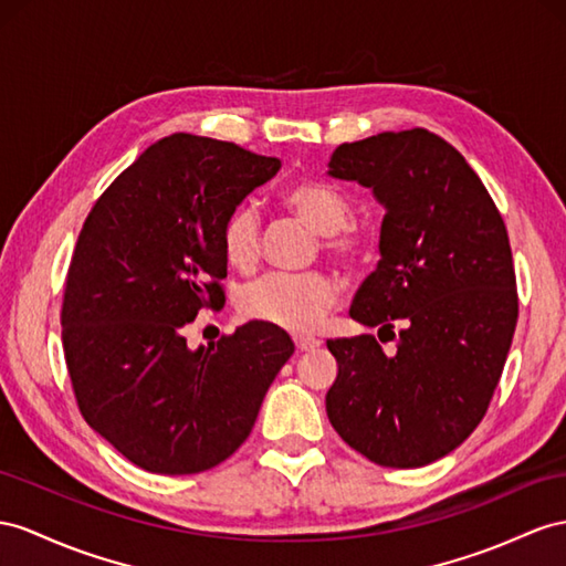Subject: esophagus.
I'll use <instances>...</instances> for the list:
<instances>
[{"label":"esophagus","instance_id":"34e87169","mask_svg":"<svg viewBox=\"0 0 566 566\" xmlns=\"http://www.w3.org/2000/svg\"><path fill=\"white\" fill-rule=\"evenodd\" d=\"M294 344H296L298 352H313V349H317V346H321V342H317V339L301 337V335L294 337Z\"/></svg>","mask_w":566,"mask_h":566}]
</instances>
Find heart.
I'll return each instance as SVG.
<instances>
[{"instance_id": "b5f03b06", "label": "heart", "mask_w": 566, "mask_h": 566, "mask_svg": "<svg viewBox=\"0 0 566 566\" xmlns=\"http://www.w3.org/2000/svg\"><path fill=\"white\" fill-rule=\"evenodd\" d=\"M282 202L317 234L327 237L325 249L346 263L368 253V234L349 224L352 200L325 181H301L289 186ZM222 249L239 270L258 263L263 251V229L253 206H241L222 227ZM339 301V284L325 272H270L251 282L241 294V313L251 321L268 323L289 332H313L327 311Z\"/></svg>"}]
</instances>
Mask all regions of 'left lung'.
Masks as SVG:
<instances>
[{"label":"left lung","mask_w":566,"mask_h":566,"mask_svg":"<svg viewBox=\"0 0 566 566\" xmlns=\"http://www.w3.org/2000/svg\"><path fill=\"white\" fill-rule=\"evenodd\" d=\"M327 167L385 208L349 315L397 339L395 354L373 335L327 342V418L380 467H426L469 438L500 382L518 317L510 237L463 155L426 128L342 143Z\"/></svg>","instance_id":"obj_1"}]
</instances>
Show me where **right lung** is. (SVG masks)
<instances>
[{
	"instance_id": "1",
	"label": "right lung",
	"mask_w": 566,
	"mask_h": 566,
	"mask_svg": "<svg viewBox=\"0 0 566 566\" xmlns=\"http://www.w3.org/2000/svg\"><path fill=\"white\" fill-rule=\"evenodd\" d=\"M277 157L171 134L97 198L71 258L62 342L78 409L136 467L186 475L249 438L268 387L294 354L251 321L198 349L184 327L222 308V227L280 171Z\"/></svg>"
}]
</instances>
